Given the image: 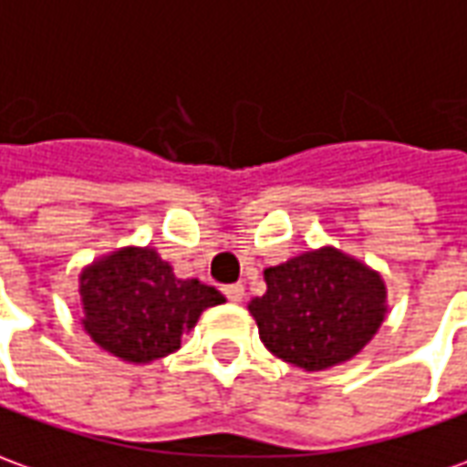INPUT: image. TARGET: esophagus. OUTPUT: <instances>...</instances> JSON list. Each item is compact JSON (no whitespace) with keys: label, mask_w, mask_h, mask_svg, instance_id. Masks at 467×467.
Segmentation results:
<instances>
[{"label":"esophagus","mask_w":467,"mask_h":467,"mask_svg":"<svg viewBox=\"0 0 467 467\" xmlns=\"http://www.w3.org/2000/svg\"><path fill=\"white\" fill-rule=\"evenodd\" d=\"M223 293H224V298H227L230 303H240L244 298V288L240 285V283H234V285H224Z\"/></svg>","instance_id":"34e87169"}]
</instances>
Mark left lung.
<instances>
[{"mask_svg": "<svg viewBox=\"0 0 467 467\" xmlns=\"http://www.w3.org/2000/svg\"><path fill=\"white\" fill-rule=\"evenodd\" d=\"M267 290L247 308L270 354L306 371L357 357L384 321L379 273L321 247L265 270Z\"/></svg>", "mask_w": 467, "mask_h": 467, "instance_id": "8db88e82", "label": "left lung"}]
</instances>
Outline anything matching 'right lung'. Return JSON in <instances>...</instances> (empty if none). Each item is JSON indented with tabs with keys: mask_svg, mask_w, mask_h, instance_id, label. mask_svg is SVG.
I'll return each mask as SVG.
<instances>
[{
	"mask_svg": "<svg viewBox=\"0 0 467 467\" xmlns=\"http://www.w3.org/2000/svg\"><path fill=\"white\" fill-rule=\"evenodd\" d=\"M80 296L90 338L133 364L177 351L200 313L224 303L217 288L197 278L179 280L151 247H123L86 267Z\"/></svg>",
	"mask_w": 467,
	"mask_h": 467,
	"instance_id": "obj_1",
	"label": "right lung"
}]
</instances>
